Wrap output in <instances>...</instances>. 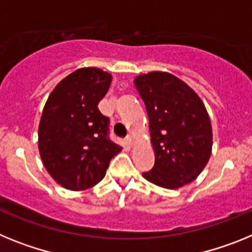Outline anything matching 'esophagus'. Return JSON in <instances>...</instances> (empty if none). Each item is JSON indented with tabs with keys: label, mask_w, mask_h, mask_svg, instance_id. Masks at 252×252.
I'll use <instances>...</instances> for the list:
<instances>
[{
	"label": "esophagus",
	"mask_w": 252,
	"mask_h": 252,
	"mask_svg": "<svg viewBox=\"0 0 252 252\" xmlns=\"http://www.w3.org/2000/svg\"><path fill=\"white\" fill-rule=\"evenodd\" d=\"M126 142H127L128 146H132L133 144V136H131V135H128L127 137H126Z\"/></svg>",
	"instance_id": "34e87169"
}]
</instances>
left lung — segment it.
<instances>
[{
	"instance_id": "8db88e82",
	"label": "left lung",
	"mask_w": 252,
	"mask_h": 252,
	"mask_svg": "<svg viewBox=\"0 0 252 252\" xmlns=\"http://www.w3.org/2000/svg\"><path fill=\"white\" fill-rule=\"evenodd\" d=\"M135 86L145 103L155 153L153 169L142 175L166 189L190 183L201 174L212 151V127L203 102L169 73L139 75Z\"/></svg>"
}]
</instances>
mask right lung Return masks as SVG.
<instances>
[{
    "mask_svg": "<svg viewBox=\"0 0 252 252\" xmlns=\"http://www.w3.org/2000/svg\"><path fill=\"white\" fill-rule=\"evenodd\" d=\"M110 73L81 68L50 93L39 125V151L53 179L83 190L103 179L121 146L110 139V119L98 103L110 88Z\"/></svg>",
    "mask_w": 252,
    "mask_h": 252,
    "instance_id": "add662e5",
    "label": "right lung"
}]
</instances>
